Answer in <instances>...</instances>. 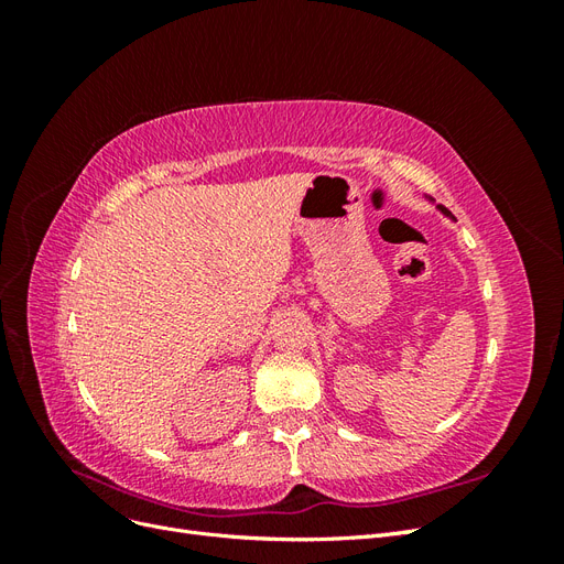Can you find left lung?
I'll list each match as a JSON object with an SVG mask.
<instances>
[{
    "label": "left lung",
    "instance_id": "1",
    "mask_svg": "<svg viewBox=\"0 0 564 564\" xmlns=\"http://www.w3.org/2000/svg\"><path fill=\"white\" fill-rule=\"evenodd\" d=\"M437 209H440V212H442V214H445V216H449V218H452V220H454V216H452V212H447V209H445V207H437Z\"/></svg>",
    "mask_w": 564,
    "mask_h": 564
}]
</instances>
